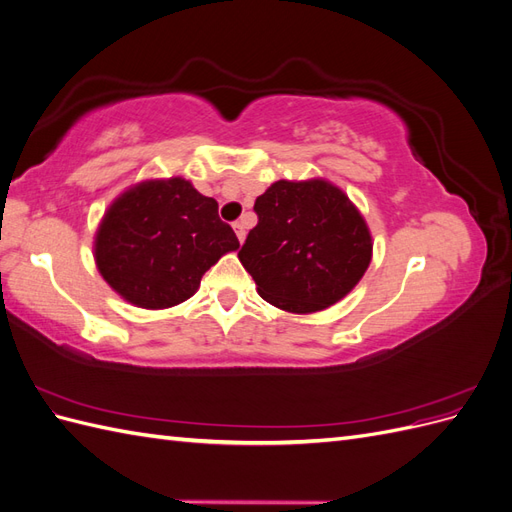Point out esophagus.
Here are the masks:
<instances>
[{"label": "esophagus", "mask_w": 512, "mask_h": 512, "mask_svg": "<svg viewBox=\"0 0 512 512\" xmlns=\"http://www.w3.org/2000/svg\"><path fill=\"white\" fill-rule=\"evenodd\" d=\"M232 228H235L239 241L243 243V241H245V224H243V222H235V224H232Z\"/></svg>", "instance_id": "obj_1"}]
</instances>
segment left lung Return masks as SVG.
I'll list each match as a JSON object with an SVG mask.
<instances>
[{"instance_id": "1", "label": "left lung", "mask_w": 512, "mask_h": 512, "mask_svg": "<svg viewBox=\"0 0 512 512\" xmlns=\"http://www.w3.org/2000/svg\"><path fill=\"white\" fill-rule=\"evenodd\" d=\"M258 224L239 260L267 303L290 314L322 312L365 275L374 241L348 194L314 177L280 179L254 203Z\"/></svg>"}]
</instances>
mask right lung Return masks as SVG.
<instances>
[{
    "label": "right lung",
    "mask_w": 512,
    "mask_h": 512,
    "mask_svg": "<svg viewBox=\"0 0 512 512\" xmlns=\"http://www.w3.org/2000/svg\"><path fill=\"white\" fill-rule=\"evenodd\" d=\"M239 239L218 215V203L183 177L145 179L123 190L104 211L94 260L123 301L168 309L188 301L203 275Z\"/></svg>",
    "instance_id": "right-lung-1"
}]
</instances>
